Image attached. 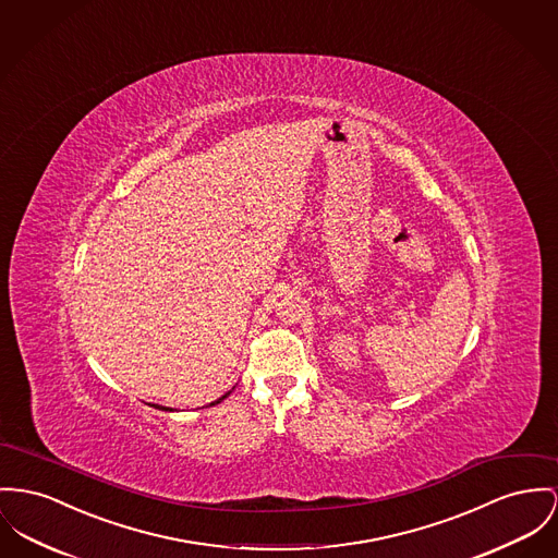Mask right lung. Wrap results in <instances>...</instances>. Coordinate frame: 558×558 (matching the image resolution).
Instances as JSON below:
<instances>
[{
  "label": "right lung",
  "mask_w": 558,
  "mask_h": 558,
  "mask_svg": "<svg viewBox=\"0 0 558 558\" xmlns=\"http://www.w3.org/2000/svg\"><path fill=\"white\" fill-rule=\"evenodd\" d=\"M232 389H234V387H232ZM228 396H230V391H228V393H223L222 398H218V400H216V402H211V404H209V407H216V404H220V402H222L223 398H228ZM149 407H154V409H158V410H169V412H173V409H167V407H158V404H149Z\"/></svg>",
  "instance_id": "right-lung-1"
}]
</instances>
